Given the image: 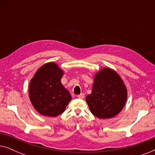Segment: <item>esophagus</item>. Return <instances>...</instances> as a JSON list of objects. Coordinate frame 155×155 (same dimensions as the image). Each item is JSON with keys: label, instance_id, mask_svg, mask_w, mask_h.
Wrapping results in <instances>:
<instances>
[{"label": "esophagus", "instance_id": "1", "mask_svg": "<svg viewBox=\"0 0 155 155\" xmlns=\"http://www.w3.org/2000/svg\"><path fill=\"white\" fill-rule=\"evenodd\" d=\"M78 97L79 99H84V94H83V93H81V94L78 95Z\"/></svg>", "mask_w": 155, "mask_h": 155}]
</instances>
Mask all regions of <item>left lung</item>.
Segmentation results:
<instances>
[{"instance_id":"1","label":"left lung","mask_w":155,"mask_h":155,"mask_svg":"<svg viewBox=\"0 0 155 155\" xmlns=\"http://www.w3.org/2000/svg\"><path fill=\"white\" fill-rule=\"evenodd\" d=\"M85 99L93 115L101 119L110 118L124 107L127 89L115 71L104 68L94 75L92 93Z\"/></svg>"}]
</instances>
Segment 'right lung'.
I'll return each instance as SVG.
<instances>
[{
	"label": "right lung",
	"mask_w": 155,
	"mask_h": 155,
	"mask_svg": "<svg viewBox=\"0 0 155 155\" xmlns=\"http://www.w3.org/2000/svg\"><path fill=\"white\" fill-rule=\"evenodd\" d=\"M63 71L54 62L42 65L31 78L29 97L31 104L41 115L56 117L65 111L72 99L61 83Z\"/></svg>",
	"instance_id": "add662e5"
}]
</instances>
